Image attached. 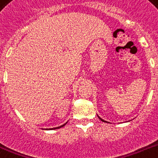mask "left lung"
<instances>
[{
    "label": "left lung",
    "instance_id": "left-lung-1",
    "mask_svg": "<svg viewBox=\"0 0 158 158\" xmlns=\"http://www.w3.org/2000/svg\"><path fill=\"white\" fill-rule=\"evenodd\" d=\"M98 117H99V116H98ZM99 119H100V120H101L102 121H103V122H106L105 120H102V119H101V118H100V117H99Z\"/></svg>",
    "mask_w": 158,
    "mask_h": 158
}]
</instances>
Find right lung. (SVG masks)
I'll use <instances>...</instances> for the list:
<instances>
[{
    "instance_id": "obj_1",
    "label": "right lung",
    "mask_w": 158,
    "mask_h": 158,
    "mask_svg": "<svg viewBox=\"0 0 158 158\" xmlns=\"http://www.w3.org/2000/svg\"><path fill=\"white\" fill-rule=\"evenodd\" d=\"M64 125H65V124H64ZM64 125H61V126H59V127H56V128H53V130H56V129H59V128H61V127H63V126H64ZM51 130H52V129H51Z\"/></svg>"
}]
</instances>
